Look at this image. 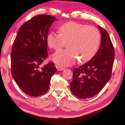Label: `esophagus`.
Here are the masks:
<instances>
[{
  "mask_svg": "<svg viewBox=\"0 0 125 125\" xmlns=\"http://www.w3.org/2000/svg\"><path fill=\"white\" fill-rule=\"evenodd\" d=\"M56 68H57V70L59 71L64 70V69H65V68H64V67H60V66H58V65H57V66H56Z\"/></svg>",
  "mask_w": 125,
  "mask_h": 125,
  "instance_id": "1",
  "label": "esophagus"
}]
</instances>
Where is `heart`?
<instances>
[{"mask_svg":"<svg viewBox=\"0 0 125 125\" xmlns=\"http://www.w3.org/2000/svg\"><path fill=\"white\" fill-rule=\"evenodd\" d=\"M59 34L53 32L48 33L47 42L51 49L58 50L67 43L68 48L56 52L52 60L57 64L67 66L77 62L90 60L98 50L100 34L94 27L75 22L65 23L59 27Z\"/></svg>","mask_w":125,"mask_h":125,"instance_id":"obj_1","label":"heart"}]
</instances>
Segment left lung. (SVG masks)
Segmentation results:
<instances>
[{
    "label": "left lung",
    "mask_w": 125,
    "mask_h": 125,
    "mask_svg": "<svg viewBox=\"0 0 125 125\" xmlns=\"http://www.w3.org/2000/svg\"><path fill=\"white\" fill-rule=\"evenodd\" d=\"M98 27L101 34L100 48L89 61L73 71L71 90L80 99L96 95L111 77L115 50L107 31L100 26Z\"/></svg>",
    "instance_id": "8db88e82"
}]
</instances>
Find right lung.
<instances>
[{
  "label": "right lung",
  "instance_id": "1",
  "mask_svg": "<svg viewBox=\"0 0 125 125\" xmlns=\"http://www.w3.org/2000/svg\"><path fill=\"white\" fill-rule=\"evenodd\" d=\"M55 16L40 15L21 25L12 45L11 75L23 92L31 96L45 94L56 68L54 63L42 66L48 56L47 37Z\"/></svg>",
  "mask_w": 125,
  "mask_h": 125
}]
</instances>
